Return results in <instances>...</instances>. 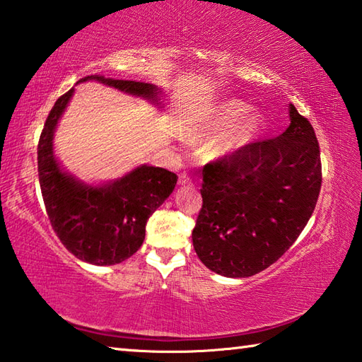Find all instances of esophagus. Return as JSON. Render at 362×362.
Returning a JSON list of instances; mask_svg holds the SVG:
<instances>
[{
  "instance_id": "34e87169",
  "label": "esophagus",
  "mask_w": 362,
  "mask_h": 362,
  "mask_svg": "<svg viewBox=\"0 0 362 362\" xmlns=\"http://www.w3.org/2000/svg\"><path fill=\"white\" fill-rule=\"evenodd\" d=\"M178 184H180V186H189L190 178H189L186 173H181L180 175V180H178Z\"/></svg>"
}]
</instances>
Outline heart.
I'll use <instances>...</instances> for the list:
<instances>
[{
    "label": "heart",
    "mask_w": 362,
    "mask_h": 362,
    "mask_svg": "<svg viewBox=\"0 0 362 362\" xmlns=\"http://www.w3.org/2000/svg\"><path fill=\"white\" fill-rule=\"evenodd\" d=\"M249 111V105L238 100H223L197 115L184 126L187 140H204L224 132L209 143L206 154L211 159H223L254 143L266 129L264 117L260 112Z\"/></svg>",
    "instance_id": "obj_1"
}]
</instances>
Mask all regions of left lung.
Returning a JSON list of instances; mask_svg holds the SVG:
<instances>
[{
    "instance_id": "obj_1",
    "label": "left lung",
    "mask_w": 362,
    "mask_h": 362,
    "mask_svg": "<svg viewBox=\"0 0 362 362\" xmlns=\"http://www.w3.org/2000/svg\"><path fill=\"white\" fill-rule=\"evenodd\" d=\"M277 139L250 143L203 168V206L192 231L197 255L225 277H250L277 262L315 209L320 148L308 118L290 104Z\"/></svg>"
}]
</instances>
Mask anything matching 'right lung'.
Listing matches in <instances>:
<instances>
[{"label": "right lung", "instance_id": "right-lung-1", "mask_svg": "<svg viewBox=\"0 0 362 362\" xmlns=\"http://www.w3.org/2000/svg\"><path fill=\"white\" fill-rule=\"evenodd\" d=\"M102 85L160 105V88L131 80L88 75L81 81ZM63 94L47 117L37 145V172L47 214L64 247L81 262L110 266L127 260L145 240V227L156 209L173 192L178 176L165 168L143 165L121 178L86 184L61 167L53 153L58 121L74 96Z\"/></svg>", "mask_w": 362, "mask_h": 362}]
</instances>
